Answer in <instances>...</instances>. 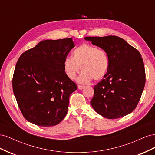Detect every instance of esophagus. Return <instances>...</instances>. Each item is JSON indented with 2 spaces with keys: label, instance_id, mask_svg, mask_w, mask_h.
I'll return each instance as SVG.
<instances>
[{
  "label": "esophagus",
  "instance_id": "1",
  "mask_svg": "<svg viewBox=\"0 0 155 155\" xmlns=\"http://www.w3.org/2000/svg\"><path fill=\"white\" fill-rule=\"evenodd\" d=\"M84 88H85V86H83V85H78V89H79V90H82V89H83Z\"/></svg>",
  "mask_w": 155,
  "mask_h": 155
}]
</instances>
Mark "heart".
I'll list each match as a JSON object with an SVG mask.
<instances>
[{"instance_id":"obj_1","label":"heart","mask_w":155,"mask_h":155,"mask_svg":"<svg viewBox=\"0 0 155 155\" xmlns=\"http://www.w3.org/2000/svg\"><path fill=\"white\" fill-rule=\"evenodd\" d=\"M109 59L105 51L97 46L84 43L73 51V58H65L63 67L65 74L71 79L83 70L78 79L80 83H87L93 79L100 80L109 68Z\"/></svg>"}]
</instances>
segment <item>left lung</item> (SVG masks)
<instances>
[{
	"instance_id": "obj_1",
	"label": "left lung",
	"mask_w": 155,
	"mask_h": 155,
	"mask_svg": "<svg viewBox=\"0 0 155 155\" xmlns=\"http://www.w3.org/2000/svg\"><path fill=\"white\" fill-rule=\"evenodd\" d=\"M84 39L104 50L110 61L104 79L94 88L91 101L93 109L108 119L120 118L131 113L138 104L145 83L141 54L115 35Z\"/></svg>"
}]
</instances>
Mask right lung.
Here are the masks:
<instances>
[{
	"label": "right lung",
	"instance_id": "1",
	"mask_svg": "<svg viewBox=\"0 0 155 155\" xmlns=\"http://www.w3.org/2000/svg\"><path fill=\"white\" fill-rule=\"evenodd\" d=\"M75 46L72 38L42 41L18 59L12 85L23 116L41 127L59 124L68 110L76 84L65 74L63 63Z\"/></svg>",
	"mask_w": 155,
	"mask_h": 155
}]
</instances>
